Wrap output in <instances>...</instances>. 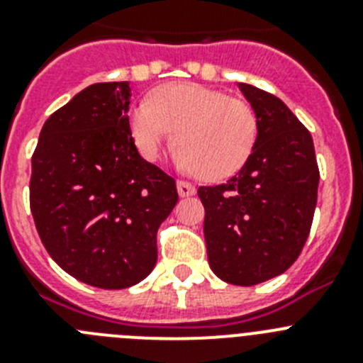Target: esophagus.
<instances>
[{
    "instance_id": "obj_1",
    "label": "esophagus",
    "mask_w": 363,
    "mask_h": 363,
    "mask_svg": "<svg viewBox=\"0 0 363 363\" xmlns=\"http://www.w3.org/2000/svg\"><path fill=\"white\" fill-rule=\"evenodd\" d=\"M176 187H178V194L182 198H189V196H192L194 192H196L194 185H191V184H189V182H184V179H178V184H176Z\"/></svg>"
}]
</instances>
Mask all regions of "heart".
Instances as JSON below:
<instances>
[{
	"label": "heart",
	"mask_w": 363,
	"mask_h": 363,
	"mask_svg": "<svg viewBox=\"0 0 363 363\" xmlns=\"http://www.w3.org/2000/svg\"><path fill=\"white\" fill-rule=\"evenodd\" d=\"M129 129L145 160H156L176 130L174 162L187 172L223 179L238 172L251 156L258 121L249 104L198 83H167L136 105Z\"/></svg>",
	"instance_id": "obj_1"
}]
</instances>
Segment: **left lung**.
Wrapping results in <instances>:
<instances>
[{"instance_id": "obj_1", "label": "left lung", "mask_w": 363, "mask_h": 363, "mask_svg": "<svg viewBox=\"0 0 363 363\" xmlns=\"http://www.w3.org/2000/svg\"><path fill=\"white\" fill-rule=\"evenodd\" d=\"M258 121L255 149L227 184L200 187L207 258L220 280L262 284L285 272L309 236L320 172L313 138L289 107L238 83Z\"/></svg>"}]
</instances>
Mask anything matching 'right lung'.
<instances>
[{
	"label": "right lung",
	"mask_w": 363,
	"mask_h": 363,
	"mask_svg": "<svg viewBox=\"0 0 363 363\" xmlns=\"http://www.w3.org/2000/svg\"><path fill=\"white\" fill-rule=\"evenodd\" d=\"M129 82L94 83L45 121L32 154L30 211L50 258L76 280L125 289L150 274L176 182L143 160Z\"/></svg>",
	"instance_id": "1"
}]
</instances>
